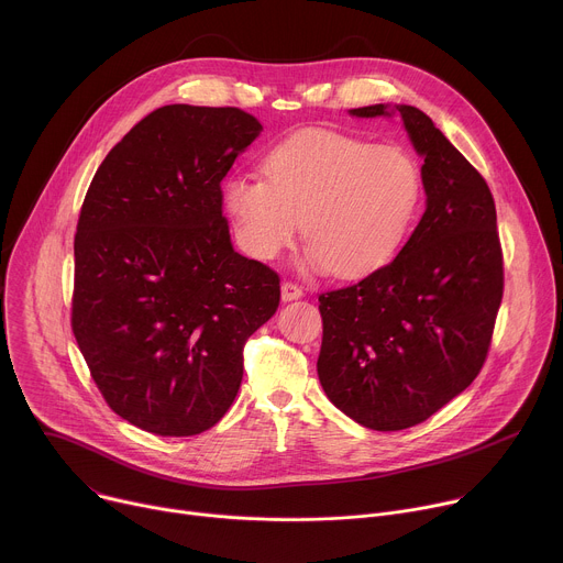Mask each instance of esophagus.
Returning a JSON list of instances; mask_svg holds the SVG:
<instances>
[{"label": "esophagus", "mask_w": 563, "mask_h": 563, "mask_svg": "<svg viewBox=\"0 0 563 563\" xmlns=\"http://www.w3.org/2000/svg\"><path fill=\"white\" fill-rule=\"evenodd\" d=\"M301 295H303V290H301L297 284H292V282H284V284H282V299H284V301L299 299Z\"/></svg>", "instance_id": "esophagus-1"}]
</instances>
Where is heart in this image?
I'll use <instances>...</instances> for the list:
<instances>
[{
  "instance_id": "b5f03b06",
  "label": "heart",
  "mask_w": 563,
  "mask_h": 563,
  "mask_svg": "<svg viewBox=\"0 0 563 563\" xmlns=\"http://www.w3.org/2000/svg\"><path fill=\"white\" fill-rule=\"evenodd\" d=\"M264 178L235 174L224 183V209L240 246L275 260L299 231L306 266L363 277L400 251L418 211L422 180L400 147L306 130L277 143L262 161Z\"/></svg>"
}]
</instances>
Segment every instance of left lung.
<instances>
[{"label": "left lung", "instance_id": "8db88e82", "mask_svg": "<svg viewBox=\"0 0 563 563\" xmlns=\"http://www.w3.org/2000/svg\"><path fill=\"white\" fill-rule=\"evenodd\" d=\"M394 112L424 158L427 209L387 266L319 295L321 387L376 431L420 424L473 383L504 292L495 202L477 169L418 108L350 110L358 119Z\"/></svg>", "mask_w": 563, "mask_h": 563}]
</instances>
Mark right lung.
Listing matches in <instances>:
<instances>
[{
  "mask_svg": "<svg viewBox=\"0 0 563 563\" xmlns=\"http://www.w3.org/2000/svg\"><path fill=\"white\" fill-rule=\"evenodd\" d=\"M240 108L165 106L106 156L75 235L73 332L106 402L156 435L233 405L279 275L233 251L222 180L260 136Z\"/></svg>",
  "mask_w": 563,
  "mask_h": 563,
  "instance_id": "obj_1",
  "label": "right lung"
}]
</instances>
